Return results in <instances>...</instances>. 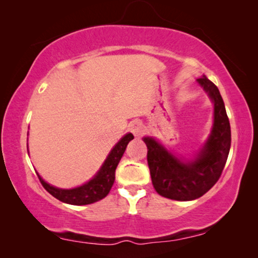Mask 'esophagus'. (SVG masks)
<instances>
[{"mask_svg":"<svg viewBox=\"0 0 258 258\" xmlns=\"http://www.w3.org/2000/svg\"><path fill=\"white\" fill-rule=\"evenodd\" d=\"M129 129H130V132H132V133L134 134V135H135V136H140L141 134L143 133L144 125H143L142 122L139 121V119H135V121L130 122Z\"/></svg>","mask_w":258,"mask_h":258,"instance_id":"1","label":"esophagus"}]
</instances>
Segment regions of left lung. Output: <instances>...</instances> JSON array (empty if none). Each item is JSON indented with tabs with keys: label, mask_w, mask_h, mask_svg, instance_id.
Listing matches in <instances>:
<instances>
[{
	"label": "left lung",
	"mask_w": 258,
	"mask_h": 258,
	"mask_svg": "<svg viewBox=\"0 0 258 258\" xmlns=\"http://www.w3.org/2000/svg\"><path fill=\"white\" fill-rule=\"evenodd\" d=\"M214 103V122L206 143L192 158L177 157L154 137H143L148 165L157 194L175 201L203 196L218 181L231 144L230 123L220 90L206 75L197 79Z\"/></svg>",
	"instance_id": "left-lung-1"
}]
</instances>
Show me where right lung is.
I'll use <instances>...</instances> for the list:
<instances>
[{
    "mask_svg": "<svg viewBox=\"0 0 258 258\" xmlns=\"http://www.w3.org/2000/svg\"><path fill=\"white\" fill-rule=\"evenodd\" d=\"M134 139L132 133L125 134L117 143L115 144L114 148L110 150V153L105 158V161L102 164L100 170L96 172L90 181H88L84 184L76 186L73 189H61L56 188L54 185H50L49 183L44 181L43 178L36 172L38 178L44 186L47 191L61 201V202L73 204V206H86V204H91L97 202L102 199H104L110 191L112 184L115 182V170L121 161V158L124 154L125 148L128 143ZM28 148V144H27Z\"/></svg>",
    "mask_w": 258,
    "mask_h": 258,
    "instance_id": "obj_1",
    "label": "right lung"
}]
</instances>
